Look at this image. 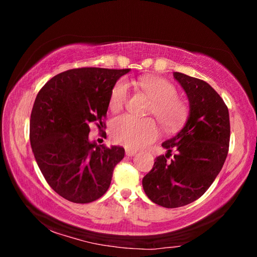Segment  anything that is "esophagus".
Masks as SVG:
<instances>
[{
    "instance_id": "34e87169",
    "label": "esophagus",
    "mask_w": 257,
    "mask_h": 257,
    "mask_svg": "<svg viewBox=\"0 0 257 257\" xmlns=\"http://www.w3.org/2000/svg\"><path fill=\"white\" fill-rule=\"evenodd\" d=\"M137 153L136 150H133V149H125V155L127 156H133Z\"/></svg>"
}]
</instances>
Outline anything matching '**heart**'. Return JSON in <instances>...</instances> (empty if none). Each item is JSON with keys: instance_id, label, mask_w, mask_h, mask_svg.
Instances as JSON below:
<instances>
[{"instance_id": "b5f03b06", "label": "heart", "mask_w": 257, "mask_h": 257, "mask_svg": "<svg viewBox=\"0 0 257 257\" xmlns=\"http://www.w3.org/2000/svg\"><path fill=\"white\" fill-rule=\"evenodd\" d=\"M152 101L150 114H153L167 132L179 129L188 115V106L178 97V90L170 81L160 77H146L137 81ZM129 84L121 78L113 85L108 105L113 111H118L128 101ZM111 139L115 144L128 149H139L154 142L159 136V128L152 119L139 120L123 114L115 116L110 125Z\"/></svg>"}]
</instances>
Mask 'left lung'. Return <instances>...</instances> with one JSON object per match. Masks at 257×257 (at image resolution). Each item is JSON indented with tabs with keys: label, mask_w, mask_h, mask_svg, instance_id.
I'll return each instance as SVG.
<instances>
[{
	"label": "left lung",
	"mask_w": 257,
	"mask_h": 257,
	"mask_svg": "<svg viewBox=\"0 0 257 257\" xmlns=\"http://www.w3.org/2000/svg\"><path fill=\"white\" fill-rule=\"evenodd\" d=\"M173 77L188 96V120L163 143L168 153L158 156L143 178L147 197L168 208L193 203L210 188L227 159L230 142L229 111L220 95L198 78L181 72Z\"/></svg>",
	"instance_id": "left-lung-1"
}]
</instances>
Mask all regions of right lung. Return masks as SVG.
<instances>
[{"label":"right lung","mask_w":257,"mask_h":257,"mask_svg":"<svg viewBox=\"0 0 257 257\" xmlns=\"http://www.w3.org/2000/svg\"><path fill=\"white\" fill-rule=\"evenodd\" d=\"M129 70L71 69L51 78L37 94L30 115V145L47 184L68 201L86 204L102 197L123 159L122 146H97L88 134L90 123L99 132L106 127L111 89Z\"/></svg>","instance_id":"add662e5"}]
</instances>
